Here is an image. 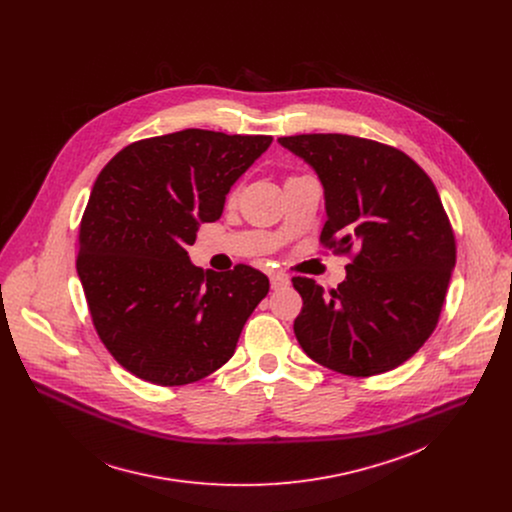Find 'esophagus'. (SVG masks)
<instances>
[{"mask_svg":"<svg viewBox=\"0 0 512 512\" xmlns=\"http://www.w3.org/2000/svg\"><path fill=\"white\" fill-rule=\"evenodd\" d=\"M270 284H272V290L288 288L290 286V278L284 272H272L270 274Z\"/></svg>","mask_w":512,"mask_h":512,"instance_id":"1","label":"esophagus"}]
</instances>
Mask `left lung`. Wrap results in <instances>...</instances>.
Masks as SVG:
<instances>
[{
	"label": "left lung",
	"instance_id": "obj_1",
	"mask_svg": "<svg viewBox=\"0 0 512 512\" xmlns=\"http://www.w3.org/2000/svg\"><path fill=\"white\" fill-rule=\"evenodd\" d=\"M278 144L323 185L321 242L353 252L347 278L323 292L293 278L303 299L293 323L309 359L349 376L388 372L432 335L455 266V238L438 191L406 153L343 134Z\"/></svg>",
	"mask_w": 512,
	"mask_h": 512
}]
</instances>
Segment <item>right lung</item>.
Segmentation results:
<instances>
[{
  "label": "right lung",
  "mask_w": 512,
  "mask_h": 512,
  "mask_svg": "<svg viewBox=\"0 0 512 512\" xmlns=\"http://www.w3.org/2000/svg\"><path fill=\"white\" fill-rule=\"evenodd\" d=\"M270 144L183 130L124 147L94 181L76 272L102 343L138 378L181 386L234 355L270 282L244 264L205 272L187 248Z\"/></svg>",
  "instance_id": "1"
}]
</instances>
